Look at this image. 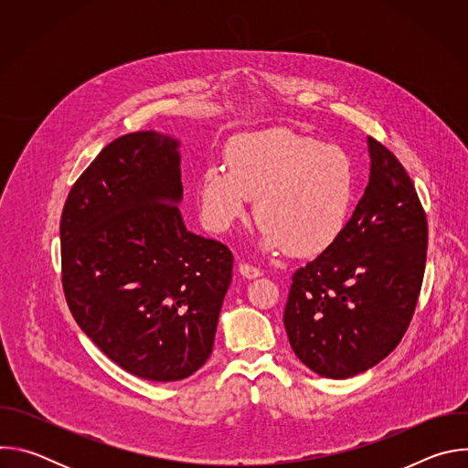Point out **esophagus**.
Segmentation results:
<instances>
[{
  "label": "esophagus",
  "instance_id": "1",
  "mask_svg": "<svg viewBox=\"0 0 468 468\" xmlns=\"http://www.w3.org/2000/svg\"><path fill=\"white\" fill-rule=\"evenodd\" d=\"M239 274H240L242 278H246V280H255V278L262 276V272H261L259 269H255V266H251V264H248V262H240V264H239Z\"/></svg>",
  "mask_w": 468,
  "mask_h": 468
}]
</instances>
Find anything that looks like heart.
I'll use <instances>...</instances> for the list:
<instances>
[{
	"label": "heart",
	"instance_id": "b5f03b06",
	"mask_svg": "<svg viewBox=\"0 0 468 468\" xmlns=\"http://www.w3.org/2000/svg\"><path fill=\"white\" fill-rule=\"evenodd\" d=\"M228 168L211 165L197 183V204L211 231H228L257 197L259 248L314 257L345 233L357 196L350 154L287 127L244 133L226 150Z\"/></svg>",
	"mask_w": 468,
	"mask_h": 468
}]
</instances>
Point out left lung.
I'll use <instances>...</instances> for the list:
<instances>
[{
  "label": "left lung",
  "instance_id": "left-lung-1",
  "mask_svg": "<svg viewBox=\"0 0 468 468\" xmlns=\"http://www.w3.org/2000/svg\"><path fill=\"white\" fill-rule=\"evenodd\" d=\"M370 174L327 251L292 276L283 324L296 357L329 379L357 376L402 341L419 300L428 224L399 161L367 139Z\"/></svg>",
  "mask_w": 468,
  "mask_h": 468
}]
</instances>
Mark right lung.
<instances>
[{"mask_svg": "<svg viewBox=\"0 0 468 468\" xmlns=\"http://www.w3.org/2000/svg\"><path fill=\"white\" fill-rule=\"evenodd\" d=\"M181 143L157 131L105 146L60 218L62 287L87 337L118 367L177 381L215 345L233 255L186 229Z\"/></svg>", "mask_w": 468, "mask_h": 468, "instance_id": "1", "label": "right lung"}]
</instances>
